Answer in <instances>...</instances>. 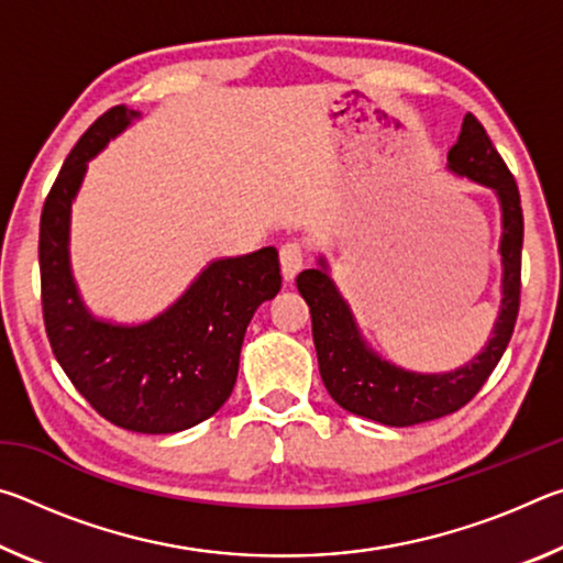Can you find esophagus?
<instances>
[{
	"instance_id": "obj_1",
	"label": "esophagus",
	"mask_w": 563,
	"mask_h": 563,
	"mask_svg": "<svg viewBox=\"0 0 563 563\" xmlns=\"http://www.w3.org/2000/svg\"><path fill=\"white\" fill-rule=\"evenodd\" d=\"M302 261H305V253H302L300 243L292 241V243H285L280 247V271H283L285 283L295 280V275H298L302 268Z\"/></svg>"
}]
</instances>
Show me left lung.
Listing matches in <instances>:
<instances>
[{
  "label": "left lung",
  "instance_id": "8db88e82",
  "mask_svg": "<svg viewBox=\"0 0 563 563\" xmlns=\"http://www.w3.org/2000/svg\"><path fill=\"white\" fill-rule=\"evenodd\" d=\"M446 170L489 188L501 213V305L492 338L472 360L442 373H417L387 360L362 335L345 295L332 280L325 255L298 275V290L312 318L320 377L335 402L347 412L387 427H412L456 412L479 393L507 350L519 316L523 216L519 188L514 184L487 131L472 113L462 121L456 144L446 156Z\"/></svg>",
  "mask_w": 563,
  "mask_h": 563
}]
</instances>
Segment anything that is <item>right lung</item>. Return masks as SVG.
Masks as SVG:
<instances>
[{
  "label": "right lung",
  "instance_id": "1",
  "mask_svg": "<svg viewBox=\"0 0 563 563\" xmlns=\"http://www.w3.org/2000/svg\"><path fill=\"white\" fill-rule=\"evenodd\" d=\"M141 113L117 107L66 156L40 223L44 325L54 357L79 395L129 432L174 434L203 422L231 397L253 312L280 290L278 251L213 258L178 298L141 322L99 318L71 268V208L89 161Z\"/></svg>",
  "mask_w": 563,
  "mask_h": 563
}]
</instances>
